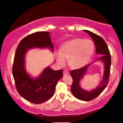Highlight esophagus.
<instances>
[{"instance_id":"1","label":"esophagus","mask_w":123,"mask_h":123,"mask_svg":"<svg viewBox=\"0 0 123 123\" xmlns=\"http://www.w3.org/2000/svg\"><path fill=\"white\" fill-rule=\"evenodd\" d=\"M69 73L68 72V70L67 69H64L63 71V75H67L69 74Z\"/></svg>"}]
</instances>
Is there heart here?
I'll use <instances>...</instances> for the list:
<instances>
[{
    "mask_svg": "<svg viewBox=\"0 0 123 123\" xmlns=\"http://www.w3.org/2000/svg\"><path fill=\"white\" fill-rule=\"evenodd\" d=\"M94 51L92 41L74 38L64 42L56 53V61L60 65L65 64L67 59L72 68L79 69L88 63Z\"/></svg>",
    "mask_w": 123,
    "mask_h": 123,
    "instance_id": "1",
    "label": "heart"
}]
</instances>
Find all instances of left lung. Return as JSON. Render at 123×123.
<instances>
[{
    "instance_id": "8db88e82",
    "label": "left lung",
    "mask_w": 123,
    "mask_h": 123,
    "mask_svg": "<svg viewBox=\"0 0 123 123\" xmlns=\"http://www.w3.org/2000/svg\"><path fill=\"white\" fill-rule=\"evenodd\" d=\"M84 31L88 34L94 41L96 54L103 55L98 58L95 61L93 62V63L97 61L101 62L103 63L104 69L103 79L100 81L99 86L90 91L83 89L80 86V82L81 81L84 79V77L91 64L87 65L80 69L73 70L70 72L73 81L71 87L72 94L77 99L81 100L88 101L96 98L100 94L101 92L106 87L109 83L110 68L111 65V58L107 45L103 38L88 30H84Z\"/></svg>"
}]
</instances>
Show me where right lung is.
I'll return each mask as SVG.
<instances>
[{"label":"right lung","instance_id":"add662e5","mask_svg":"<svg viewBox=\"0 0 123 123\" xmlns=\"http://www.w3.org/2000/svg\"><path fill=\"white\" fill-rule=\"evenodd\" d=\"M49 32H37L24 38L17 48L14 55L12 74L17 90L26 100L41 104L53 96L57 82L63 76L62 70H54L45 67L37 77H33L25 68V55L30 49H49L53 53L54 45Z\"/></svg>","mask_w":123,"mask_h":123}]
</instances>
